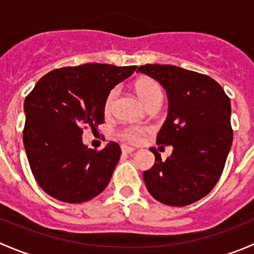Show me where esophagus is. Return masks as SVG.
Here are the masks:
<instances>
[{
    "mask_svg": "<svg viewBox=\"0 0 254 254\" xmlns=\"http://www.w3.org/2000/svg\"><path fill=\"white\" fill-rule=\"evenodd\" d=\"M122 151L123 153H127V155H131L132 152H135V148L134 147H129V146H122Z\"/></svg>",
    "mask_w": 254,
    "mask_h": 254,
    "instance_id": "1",
    "label": "esophagus"
}]
</instances>
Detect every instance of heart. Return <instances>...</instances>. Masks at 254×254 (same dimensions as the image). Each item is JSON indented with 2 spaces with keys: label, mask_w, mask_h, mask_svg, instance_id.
<instances>
[{
  "label": "heart",
  "mask_w": 254,
  "mask_h": 254,
  "mask_svg": "<svg viewBox=\"0 0 254 254\" xmlns=\"http://www.w3.org/2000/svg\"><path fill=\"white\" fill-rule=\"evenodd\" d=\"M135 91H136L137 96L141 99V102L145 104L146 107L148 104H151L155 101H162V88H161L160 84L156 81L151 78H142L140 81L136 82L135 84ZM118 94H119V88L114 87L109 91V93L107 94L106 101H104L103 111L106 114H109L112 112L113 106H114V102L117 99ZM146 132V129L139 127H127L125 129L122 130L120 132V136L125 140V141L130 143H137L141 140L142 135Z\"/></svg>",
  "instance_id": "b5f03b06"
}]
</instances>
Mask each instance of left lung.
Returning a JSON list of instances; mask_svg holds the SVG:
<instances>
[{
	"instance_id": "8db88e82",
	"label": "left lung",
	"mask_w": 254,
	"mask_h": 254,
	"mask_svg": "<svg viewBox=\"0 0 254 254\" xmlns=\"http://www.w3.org/2000/svg\"><path fill=\"white\" fill-rule=\"evenodd\" d=\"M137 71L166 89L168 115L156 142L173 146L166 161L150 148L156 160L143 172L146 188L166 205L195 203L217 183L231 148L230 98L215 79L178 66L147 64Z\"/></svg>"
}]
</instances>
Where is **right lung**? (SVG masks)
Here are the masks:
<instances>
[{
  "instance_id": "obj_1",
  "label": "right lung",
  "mask_w": 254,
  "mask_h": 254,
  "mask_svg": "<svg viewBox=\"0 0 254 254\" xmlns=\"http://www.w3.org/2000/svg\"><path fill=\"white\" fill-rule=\"evenodd\" d=\"M136 66L84 64L43 76L24 101L23 143L40 188L53 198L77 204L106 189L120 158V146L103 150L82 141L84 127L104 122V101Z\"/></svg>"
}]
</instances>
